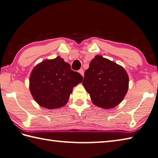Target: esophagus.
I'll list each match as a JSON object with an SVG mask.
<instances>
[{
  "label": "esophagus",
  "instance_id": "1",
  "mask_svg": "<svg viewBox=\"0 0 158 158\" xmlns=\"http://www.w3.org/2000/svg\"><path fill=\"white\" fill-rule=\"evenodd\" d=\"M79 73L81 74V75L83 77V75H84V71H83V69H80L79 70Z\"/></svg>",
  "mask_w": 158,
  "mask_h": 158
}]
</instances>
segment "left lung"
Listing matches in <instances>:
<instances>
[{
    "mask_svg": "<svg viewBox=\"0 0 158 158\" xmlns=\"http://www.w3.org/2000/svg\"><path fill=\"white\" fill-rule=\"evenodd\" d=\"M84 75L83 85L98 107H116L127 92L129 76L124 68L101 55L92 59Z\"/></svg>",
    "mask_w": 158,
    "mask_h": 158,
    "instance_id": "left-lung-1",
    "label": "left lung"
}]
</instances>
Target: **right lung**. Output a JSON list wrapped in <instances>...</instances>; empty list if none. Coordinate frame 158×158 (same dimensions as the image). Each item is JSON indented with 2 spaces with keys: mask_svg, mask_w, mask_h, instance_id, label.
Masks as SVG:
<instances>
[{
  "mask_svg": "<svg viewBox=\"0 0 158 158\" xmlns=\"http://www.w3.org/2000/svg\"><path fill=\"white\" fill-rule=\"evenodd\" d=\"M83 77L70 69L63 58L45 60L33 68L29 77V89L33 99L46 109L64 107L73 88L81 83Z\"/></svg>",
  "mask_w": 158,
  "mask_h": 158,
  "instance_id": "1",
  "label": "right lung"
}]
</instances>
